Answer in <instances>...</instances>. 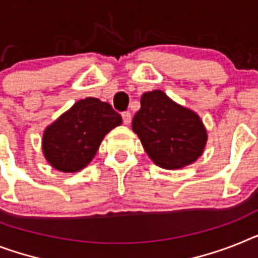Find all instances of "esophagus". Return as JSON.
Returning a JSON list of instances; mask_svg holds the SVG:
<instances>
[{"label":"esophagus","mask_w":258,"mask_h":258,"mask_svg":"<svg viewBox=\"0 0 258 258\" xmlns=\"http://www.w3.org/2000/svg\"><path fill=\"white\" fill-rule=\"evenodd\" d=\"M122 118H123V123L125 125H128L131 123V112L130 111H124L122 112Z\"/></svg>","instance_id":"obj_1"}]
</instances>
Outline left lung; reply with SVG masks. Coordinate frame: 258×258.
Segmentation results:
<instances>
[{"mask_svg": "<svg viewBox=\"0 0 258 258\" xmlns=\"http://www.w3.org/2000/svg\"><path fill=\"white\" fill-rule=\"evenodd\" d=\"M140 105L133 119V131L156 165L181 169L202 156L207 131L196 111L174 102L159 89L144 93Z\"/></svg>", "mask_w": 258, "mask_h": 258, "instance_id": "left-lung-1", "label": "left lung"}]
</instances>
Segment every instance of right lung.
Segmentation results:
<instances>
[{"label":"right lung","instance_id":"add662e5","mask_svg":"<svg viewBox=\"0 0 258 258\" xmlns=\"http://www.w3.org/2000/svg\"><path fill=\"white\" fill-rule=\"evenodd\" d=\"M122 116L98 98L80 99L43 133L42 149L52 168L64 173L80 172L92 161L103 138Z\"/></svg>","mask_w":258,"mask_h":258}]
</instances>
